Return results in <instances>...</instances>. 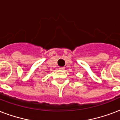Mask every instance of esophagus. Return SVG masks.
<instances>
[{"mask_svg": "<svg viewBox=\"0 0 120 120\" xmlns=\"http://www.w3.org/2000/svg\"><path fill=\"white\" fill-rule=\"evenodd\" d=\"M60 70H64L65 69V67H60Z\"/></svg>", "mask_w": 120, "mask_h": 120, "instance_id": "obj_1", "label": "esophagus"}]
</instances>
